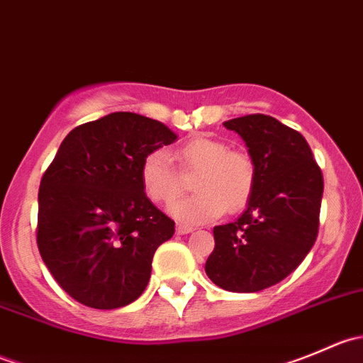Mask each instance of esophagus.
<instances>
[{"label":"esophagus","mask_w":363,"mask_h":363,"mask_svg":"<svg viewBox=\"0 0 363 363\" xmlns=\"http://www.w3.org/2000/svg\"><path fill=\"white\" fill-rule=\"evenodd\" d=\"M175 232L179 233V235H188V233L195 232V228L193 226H186V225H177V228H175Z\"/></svg>","instance_id":"1"}]
</instances>
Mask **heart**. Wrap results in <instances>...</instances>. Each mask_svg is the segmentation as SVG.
<instances>
[{
    "mask_svg": "<svg viewBox=\"0 0 363 363\" xmlns=\"http://www.w3.org/2000/svg\"><path fill=\"white\" fill-rule=\"evenodd\" d=\"M181 170L195 174L191 189L196 195L170 207V214L184 225H202L225 211L237 212L251 200L256 186L255 160L244 151H228L219 138L196 137L175 152ZM145 195L156 203H172L182 191V179L164 151H151L140 164Z\"/></svg>",
    "mask_w": 363,
    "mask_h": 363,
    "instance_id": "heart-1",
    "label": "heart"
}]
</instances>
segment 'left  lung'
<instances>
[{
	"instance_id": "obj_1",
	"label": "left lung",
	"mask_w": 363,
	"mask_h": 363,
	"mask_svg": "<svg viewBox=\"0 0 363 363\" xmlns=\"http://www.w3.org/2000/svg\"><path fill=\"white\" fill-rule=\"evenodd\" d=\"M240 135L256 164L247 208L214 226V251L205 272L216 286L255 294L290 276L314 246L323 175L298 131L263 113L225 121Z\"/></svg>"
}]
</instances>
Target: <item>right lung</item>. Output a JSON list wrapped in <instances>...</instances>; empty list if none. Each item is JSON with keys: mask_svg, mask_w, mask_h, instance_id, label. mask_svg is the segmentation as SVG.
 I'll use <instances>...</instances> for the list:
<instances>
[{"mask_svg": "<svg viewBox=\"0 0 363 363\" xmlns=\"http://www.w3.org/2000/svg\"><path fill=\"white\" fill-rule=\"evenodd\" d=\"M177 135L156 119L113 112L61 142L38 191L36 242L54 279L77 302L117 309L144 294L152 256L175 223L145 195V155Z\"/></svg>", "mask_w": 363, "mask_h": 363, "instance_id": "right-lung-1", "label": "right lung"}]
</instances>
